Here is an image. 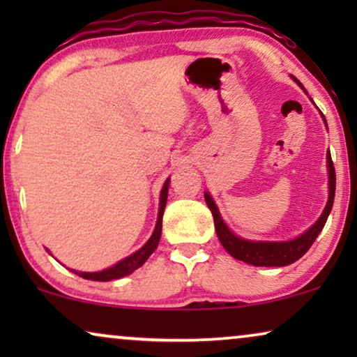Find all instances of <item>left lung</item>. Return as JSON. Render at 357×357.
Returning a JSON list of instances; mask_svg holds the SVG:
<instances>
[{
    "label": "left lung",
    "mask_w": 357,
    "mask_h": 357,
    "mask_svg": "<svg viewBox=\"0 0 357 357\" xmlns=\"http://www.w3.org/2000/svg\"><path fill=\"white\" fill-rule=\"evenodd\" d=\"M291 77L302 87V89H304V86L301 84L297 77L294 76ZM320 115L326 125V120L321 112ZM326 169H328V202L325 204L324 213L320 214V218L317 219V221L312 224L304 234H301V236L296 238H291V241H282V242L248 241V238L236 236V234L227 227V224L224 222V219L221 218V213H219V209L216 206V203H214L211 195H209V192H204V199H206L208 208L211 209L213 213L214 227H216L219 242L222 243V247L226 248L229 255H232L236 260L245 261L248 265H253V266H287L291 265V263L299 260L302 255H305L307 250L312 247V243L315 242V238L319 237V234L325 226L326 219H328L331 208H333L336 175H335L333 160H331L330 153H326Z\"/></svg>",
    "instance_id": "obj_1"
}]
</instances>
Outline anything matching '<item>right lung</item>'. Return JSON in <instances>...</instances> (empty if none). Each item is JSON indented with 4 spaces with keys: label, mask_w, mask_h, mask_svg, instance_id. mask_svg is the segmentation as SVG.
<instances>
[{
    "label": "right lung",
    "mask_w": 357,
    "mask_h": 357,
    "mask_svg": "<svg viewBox=\"0 0 357 357\" xmlns=\"http://www.w3.org/2000/svg\"><path fill=\"white\" fill-rule=\"evenodd\" d=\"M169 182L170 178H167L164 182V187L160 190V197H159V213H158V222H155L154 232L153 236L149 237V241L144 243L139 250H136L131 253V255L125 257L123 260L116 261L115 265H112L109 268L102 271H76L71 270L75 275L84 278V280H91V281H112V280H119V278L128 276L133 273L135 270H138L139 266L144 265V261L148 260L155 248L159 245L160 241V232H162V216H164V209H165V203H167V195H169Z\"/></svg>",
    "instance_id": "1"
}]
</instances>
